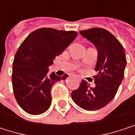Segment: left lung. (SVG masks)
<instances>
[{
    "label": "left lung",
    "mask_w": 135,
    "mask_h": 135,
    "mask_svg": "<svg viewBox=\"0 0 135 135\" xmlns=\"http://www.w3.org/2000/svg\"><path fill=\"white\" fill-rule=\"evenodd\" d=\"M80 33L98 50L95 67L98 74L94 76V88L83 80L71 96L80 108L94 111L105 106L115 97L124 76L126 55L120 41L105 29L95 27Z\"/></svg>",
    "instance_id": "8db88e82"
}]
</instances>
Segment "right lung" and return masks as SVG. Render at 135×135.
<instances>
[{"mask_svg": "<svg viewBox=\"0 0 135 135\" xmlns=\"http://www.w3.org/2000/svg\"><path fill=\"white\" fill-rule=\"evenodd\" d=\"M77 36L76 31L41 28L19 46L13 61L12 88L19 106L27 113L39 115L51 104L52 85L68 76L48 75V66Z\"/></svg>", "mask_w": 135, "mask_h": 135, "instance_id": "right-lung-1", "label": "right lung"}]
</instances>
